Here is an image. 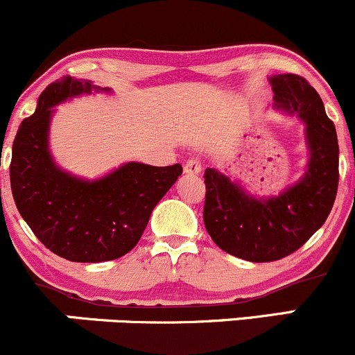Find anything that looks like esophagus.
Listing matches in <instances>:
<instances>
[{
    "mask_svg": "<svg viewBox=\"0 0 355 355\" xmlns=\"http://www.w3.org/2000/svg\"><path fill=\"white\" fill-rule=\"evenodd\" d=\"M200 163H199V159H196V158H190V159H187V163H185V166H184V173L185 175H199L200 173Z\"/></svg>",
    "mask_w": 355,
    "mask_h": 355,
    "instance_id": "34e87169",
    "label": "esophagus"
}]
</instances>
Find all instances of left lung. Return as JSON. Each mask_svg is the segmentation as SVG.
Segmentation results:
<instances>
[{
	"label": "left lung",
	"mask_w": 355,
	"mask_h": 355,
	"mask_svg": "<svg viewBox=\"0 0 355 355\" xmlns=\"http://www.w3.org/2000/svg\"><path fill=\"white\" fill-rule=\"evenodd\" d=\"M275 109L306 124L308 168L275 197H257L214 168L204 173V225L212 241L248 262H274L301 248L327 221L338 187V141L316 89L297 74L270 78Z\"/></svg>",
	"instance_id": "8db88e82"
}]
</instances>
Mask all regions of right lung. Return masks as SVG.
I'll return each instance as SVG.
<instances>
[{"label": "right lung", "instance_id": "right-lung-1", "mask_svg": "<svg viewBox=\"0 0 355 355\" xmlns=\"http://www.w3.org/2000/svg\"><path fill=\"white\" fill-rule=\"evenodd\" d=\"M109 92L64 76L42 92L13 141L10 182L25 223L52 253L71 262L119 259L136 246L156 204L182 175V165L130 162L98 180L61 170L49 153L52 107L81 93Z\"/></svg>", "mask_w": 355, "mask_h": 355}]
</instances>
